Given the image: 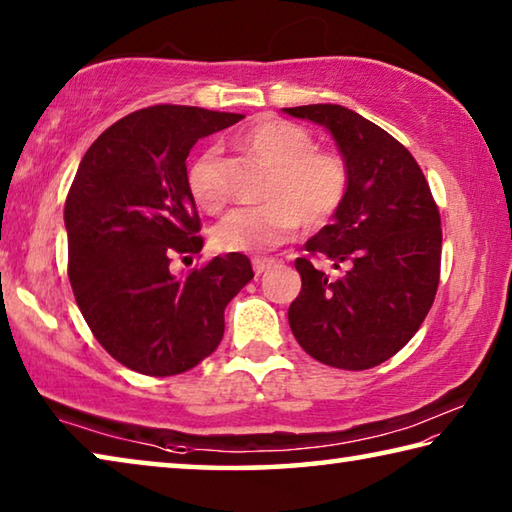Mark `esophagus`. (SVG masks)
<instances>
[{
	"label": "esophagus",
	"instance_id": "esophagus-1",
	"mask_svg": "<svg viewBox=\"0 0 512 512\" xmlns=\"http://www.w3.org/2000/svg\"><path fill=\"white\" fill-rule=\"evenodd\" d=\"M275 264H277L275 257H255L253 259V268H255L257 275H262L264 271H268V268L275 266Z\"/></svg>",
	"mask_w": 512,
	"mask_h": 512
}]
</instances>
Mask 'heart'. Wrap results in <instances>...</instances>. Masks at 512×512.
Listing matches in <instances>:
<instances>
[{
	"mask_svg": "<svg viewBox=\"0 0 512 512\" xmlns=\"http://www.w3.org/2000/svg\"><path fill=\"white\" fill-rule=\"evenodd\" d=\"M237 144L271 167L262 196L266 203L232 210L212 230L223 253H253L287 241L298 223L323 225L348 194V164L334 151L316 149L314 135L287 119L266 117L237 135ZM219 153L207 149L189 167V192L205 212H219L225 192L216 173Z\"/></svg>",
	"mask_w": 512,
	"mask_h": 512,
	"instance_id": "b5f03b06",
	"label": "heart"
}]
</instances>
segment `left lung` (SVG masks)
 Instances as JSON below:
<instances>
[{
	"label": "left lung",
	"mask_w": 512,
	"mask_h": 512,
	"mask_svg": "<svg viewBox=\"0 0 512 512\" xmlns=\"http://www.w3.org/2000/svg\"><path fill=\"white\" fill-rule=\"evenodd\" d=\"M284 112L327 128L350 173L334 221L305 244L340 273L296 259L302 289L289 307L291 332L325 366H379L413 339L436 298L443 246L436 201L413 155L354 110L314 103Z\"/></svg>",
	"instance_id": "obj_1"
}]
</instances>
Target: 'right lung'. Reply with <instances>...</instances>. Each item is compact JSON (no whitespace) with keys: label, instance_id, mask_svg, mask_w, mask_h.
Returning <instances> with one entry per match:
<instances>
[{"label":"right lung","instance_id":"right-lung-1","mask_svg":"<svg viewBox=\"0 0 512 512\" xmlns=\"http://www.w3.org/2000/svg\"><path fill=\"white\" fill-rule=\"evenodd\" d=\"M244 115L153 106L119 119L83 155L65 201L69 282L103 350L151 377L180 375L219 348L223 311L253 280L241 253L183 277L173 255L201 253L187 155Z\"/></svg>","mask_w":512,"mask_h":512}]
</instances>
